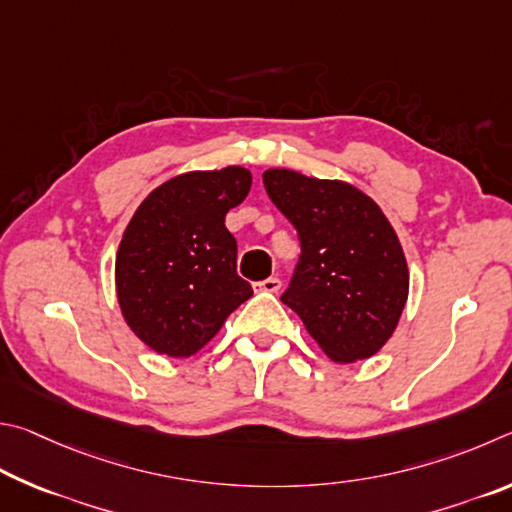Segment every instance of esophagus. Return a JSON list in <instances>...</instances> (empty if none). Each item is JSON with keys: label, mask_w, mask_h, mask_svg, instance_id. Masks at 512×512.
I'll return each mask as SVG.
<instances>
[{"label": "esophagus", "mask_w": 512, "mask_h": 512, "mask_svg": "<svg viewBox=\"0 0 512 512\" xmlns=\"http://www.w3.org/2000/svg\"><path fill=\"white\" fill-rule=\"evenodd\" d=\"M254 288H256L258 292H279V290H281V281L276 279V276H270V279L254 283Z\"/></svg>", "instance_id": "obj_1"}]
</instances>
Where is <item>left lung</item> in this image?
Masks as SVG:
<instances>
[{
    "instance_id": "8db88e82",
    "label": "left lung",
    "mask_w": 512,
    "mask_h": 512,
    "mask_svg": "<svg viewBox=\"0 0 512 512\" xmlns=\"http://www.w3.org/2000/svg\"><path fill=\"white\" fill-rule=\"evenodd\" d=\"M265 191L299 233L301 256L281 301L330 360H366L389 342L409 297V270L391 222L339 179L270 168Z\"/></svg>"
}]
</instances>
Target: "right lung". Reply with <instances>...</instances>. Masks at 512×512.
I'll list each match as a JSON object with an SVG mask.
<instances>
[{"label":"right lung","mask_w":512,"mask_h":512,"mask_svg":"<svg viewBox=\"0 0 512 512\" xmlns=\"http://www.w3.org/2000/svg\"><path fill=\"white\" fill-rule=\"evenodd\" d=\"M249 188L242 166L193 170L157 186L134 211L116 251V297L125 324L155 353L195 355L254 294L236 272V238L224 227Z\"/></svg>","instance_id":"obj_1"}]
</instances>
